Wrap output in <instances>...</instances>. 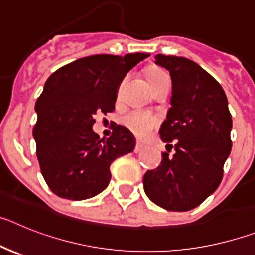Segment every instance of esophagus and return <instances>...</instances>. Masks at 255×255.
Masks as SVG:
<instances>
[{
    "label": "esophagus",
    "mask_w": 255,
    "mask_h": 255,
    "mask_svg": "<svg viewBox=\"0 0 255 255\" xmlns=\"http://www.w3.org/2000/svg\"><path fill=\"white\" fill-rule=\"evenodd\" d=\"M144 150V145H141V144H136V145H135V148H134V152L135 153H140V152H143Z\"/></svg>",
    "instance_id": "obj_1"
}]
</instances>
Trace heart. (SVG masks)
Here are the masks:
<instances>
[{
  "label": "heart",
  "instance_id": "1",
  "mask_svg": "<svg viewBox=\"0 0 255 255\" xmlns=\"http://www.w3.org/2000/svg\"><path fill=\"white\" fill-rule=\"evenodd\" d=\"M164 76L168 75L158 67H150L147 71V80L149 85H153ZM123 123L136 138L144 139L147 138L148 135L158 126L159 119L155 115L149 114V112L135 110V111L129 112L124 116Z\"/></svg>",
  "mask_w": 255,
  "mask_h": 255
}]
</instances>
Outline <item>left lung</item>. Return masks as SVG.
<instances>
[{"label": "left lung", "mask_w": 255, "mask_h": 255, "mask_svg": "<svg viewBox=\"0 0 255 255\" xmlns=\"http://www.w3.org/2000/svg\"><path fill=\"white\" fill-rule=\"evenodd\" d=\"M155 64L172 80L171 107L159 135L164 143L175 140V154L162 153L161 166L145 172L144 191L167 211H190L221 184L233 147V119L220 83L194 61L157 55Z\"/></svg>", "instance_id": "8db88e82"}]
</instances>
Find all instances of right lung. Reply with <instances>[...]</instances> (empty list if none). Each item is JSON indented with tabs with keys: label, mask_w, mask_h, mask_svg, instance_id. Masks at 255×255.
<instances>
[{
	"label": "right lung",
	"mask_w": 255,
	"mask_h": 255,
	"mask_svg": "<svg viewBox=\"0 0 255 255\" xmlns=\"http://www.w3.org/2000/svg\"><path fill=\"white\" fill-rule=\"evenodd\" d=\"M148 56H88L47 79L35 103L33 136L42 175L56 195L83 200L100 194L111 180L112 162L134 150L135 139L125 126L116 125L105 141L92 128L94 115L114 111L123 79Z\"/></svg>",
	"instance_id": "right-lung-1"
}]
</instances>
